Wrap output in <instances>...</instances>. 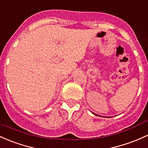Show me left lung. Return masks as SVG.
Listing matches in <instances>:
<instances>
[{"label":"left lung","mask_w":148,"mask_h":148,"mask_svg":"<svg viewBox=\"0 0 148 148\" xmlns=\"http://www.w3.org/2000/svg\"><path fill=\"white\" fill-rule=\"evenodd\" d=\"M93 114H94V113H93Z\"/></svg>","instance_id":"obj_1"}]
</instances>
